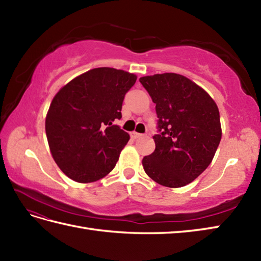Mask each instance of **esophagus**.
Masks as SVG:
<instances>
[{
  "label": "esophagus",
  "instance_id": "1",
  "mask_svg": "<svg viewBox=\"0 0 261 261\" xmlns=\"http://www.w3.org/2000/svg\"><path fill=\"white\" fill-rule=\"evenodd\" d=\"M131 137H132V138H134V139H138V138H140V137H142V135H141V134H138V132L134 131V132H131Z\"/></svg>",
  "mask_w": 261,
  "mask_h": 261
}]
</instances>
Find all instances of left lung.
<instances>
[{
	"instance_id": "left-lung-1",
	"label": "left lung",
	"mask_w": 261,
	"mask_h": 261,
	"mask_svg": "<svg viewBox=\"0 0 261 261\" xmlns=\"http://www.w3.org/2000/svg\"><path fill=\"white\" fill-rule=\"evenodd\" d=\"M156 103L160 134L156 149L145 156L146 174L158 184L177 188L190 184L212 163L222 137L218 105L187 77L164 73L140 77Z\"/></svg>"
}]
</instances>
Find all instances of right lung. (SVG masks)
<instances>
[{
	"instance_id": "add662e5",
	"label": "right lung",
	"mask_w": 261,
	"mask_h": 261,
	"mask_svg": "<svg viewBox=\"0 0 261 261\" xmlns=\"http://www.w3.org/2000/svg\"><path fill=\"white\" fill-rule=\"evenodd\" d=\"M137 75L99 67L75 77L54 96L46 115L51 156L63 173L77 182L99 180L113 170L130 139L114 125L121 119L125 93Z\"/></svg>"
}]
</instances>
